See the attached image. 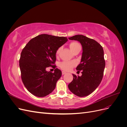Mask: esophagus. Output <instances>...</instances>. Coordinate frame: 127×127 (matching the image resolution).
<instances>
[{"mask_svg":"<svg viewBox=\"0 0 127 127\" xmlns=\"http://www.w3.org/2000/svg\"><path fill=\"white\" fill-rule=\"evenodd\" d=\"M66 73H67L66 72H65V71H62V74H63V75H64V74H66Z\"/></svg>","mask_w":127,"mask_h":127,"instance_id":"esophagus-1","label":"esophagus"}]
</instances>
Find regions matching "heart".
Wrapping results in <instances>:
<instances>
[{
    "instance_id": "b5f03b06",
    "label": "heart",
    "mask_w": 127,
    "mask_h": 127,
    "mask_svg": "<svg viewBox=\"0 0 127 127\" xmlns=\"http://www.w3.org/2000/svg\"><path fill=\"white\" fill-rule=\"evenodd\" d=\"M79 47H80L79 44L77 42H72L71 43H70V44H69V48L72 51V52L74 51L75 49H76L77 48ZM60 51V48L58 49L56 52L57 54H58ZM75 64L74 63L67 62V61H63V62H62L60 64V67L61 69H63L64 70L69 71L75 66Z\"/></svg>"
}]
</instances>
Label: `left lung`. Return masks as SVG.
<instances>
[{
	"instance_id": "8db88e82",
	"label": "left lung",
	"mask_w": 127,
	"mask_h": 127,
	"mask_svg": "<svg viewBox=\"0 0 127 127\" xmlns=\"http://www.w3.org/2000/svg\"><path fill=\"white\" fill-rule=\"evenodd\" d=\"M68 39L79 42L83 49L80 63L76 67L77 70H82V75L72 74L73 80L68 88L76 96L85 97L93 93L102 81L105 66L103 49L97 42L83 35Z\"/></svg>"
}]
</instances>
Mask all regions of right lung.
I'll use <instances>...</instances> for the list:
<instances>
[{
	"label": "right lung",
	"mask_w": 127,
	"mask_h": 127,
	"mask_svg": "<svg viewBox=\"0 0 127 127\" xmlns=\"http://www.w3.org/2000/svg\"><path fill=\"white\" fill-rule=\"evenodd\" d=\"M68 41L67 38L43 34L31 40L23 49L20 59L21 77L24 86L37 97L46 96L55 90L62 72L58 68L54 72L46 70L55 67L57 50Z\"/></svg>",
	"instance_id": "add662e5"
}]
</instances>
